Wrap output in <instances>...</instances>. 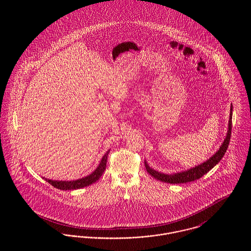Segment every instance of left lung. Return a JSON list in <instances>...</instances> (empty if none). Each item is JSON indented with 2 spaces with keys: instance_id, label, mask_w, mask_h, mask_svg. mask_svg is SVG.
<instances>
[{
  "instance_id": "8db88e82",
  "label": "left lung",
  "mask_w": 251,
  "mask_h": 251,
  "mask_svg": "<svg viewBox=\"0 0 251 251\" xmlns=\"http://www.w3.org/2000/svg\"><path fill=\"white\" fill-rule=\"evenodd\" d=\"M232 111H233V106L231 105L229 123H228V130H227L226 137H225L223 143L221 144L220 148L218 149V151L207 161H204L203 163H201L195 167H192L190 169H187V170H184L181 172L173 173V174H164V173L158 172V171L152 169L151 167H150L148 162L145 160V167H146L148 173L154 179L161 180L163 182H168V183H185V182H189V181H193L195 179H200L202 176L207 174L221 160V158L225 154L226 150L228 148V145L230 142V137H231V130H232V114H233Z\"/></svg>"
}]
</instances>
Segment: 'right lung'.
<instances>
[{"instance_id":"1","label":"right lung","mask_w":251,"mask_h":251,"mask_svg":"<svg viewBox=\"0 0 251 251\" xmlns=\"http://www.w3.org/2000/svg\"><path fill=\"white\" fill-rule=\"evenodd\" d=\"M109 152H110V150H108L106 153L102 156V159L100 162L97 169L87 177H84L82 179H75V180H53V179H45V180L48 181L54 187H56L58 189H61V190H73V189H78V188L88 186V185L96 182L98 179L102 176V174H103V172L105 171V168H106L107 156Z\"/></svg>"}]
</instances>
